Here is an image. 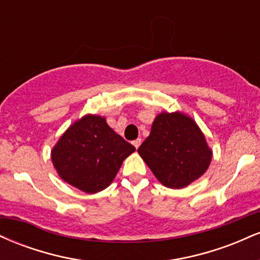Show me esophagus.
Masks as SVG:
<instances>
[{"mask_svg":"<svg viewBox=\"0 0 260 260\" xmlns=\"http://www.w3.org/2000/svg\"><path fill=\"white\" fill-rule=\"evenodd\" d=\"M140 144H142V139H140V138L136 139L133 142V145H134V148H136V149H138L140 147Z\"/></svg>","mask_w":260,"mask_h":260,"instance_id":"obj_1","label":"esophagus"}]
</instances>
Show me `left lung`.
<instances>
[{
	"label": "left lung",
	"instance_id": "left-lung-1",
	"mask_svg": "<svg viewBox=\"0 0 260 260\" xmlns=\"http://www.w3.org/2000/svg\"><path fill=\"white\" fill-rule=\"evenodd\" d=\"M138 153L160 183L172 189L202 177L213 157L197 122L180 111L160 112Z\"/></svg>",
	"mask_w": 260,
	"mask_h": 260
}]
</instances>
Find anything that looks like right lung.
<instances>
[{"mask_svg":"<svg viewBox=\"0 0 260 260\" xmlns=\"http://www.w3.org/2000/svg\"><path fill=\"white\" fill-rule=\"evenodd\" d=\"M136 151L99 115L83 116L66 129L51 150L59 177L83 192L98 193L112 183L122 162Z\"/></svg>","mask_w":260,"mask_h":260,"instance_id":"obj_1","label":"right lung"}]
</instances>
